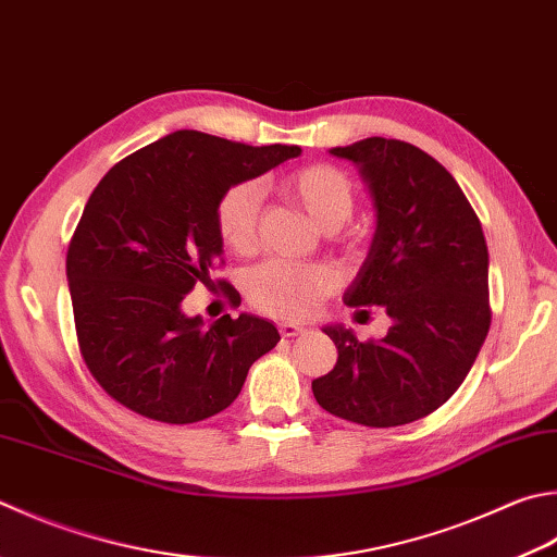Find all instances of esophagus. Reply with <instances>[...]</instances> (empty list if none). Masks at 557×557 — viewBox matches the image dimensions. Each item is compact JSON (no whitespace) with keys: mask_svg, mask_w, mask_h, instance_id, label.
Returning <instances> with one entry per match:
<instances>
[{"mask_svg":"<svg viewBox=\"0 0 557 557\" xmlns=\"http://www.w3.org/2000/svg\"><path fill=\"white\" fill-rule=\"evenodd\" d=\"M278 332H281L283 339H293V337H302V334H306L308 330L298 327V324H293V322H281Z\"/></svg>","mask_w":557,"mask_h":557,"instance_id":"esophagus-1","label":"esophagus"}]
</instances>
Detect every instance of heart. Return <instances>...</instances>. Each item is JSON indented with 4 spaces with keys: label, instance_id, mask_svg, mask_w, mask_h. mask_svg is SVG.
Segmentation results:
<instances>
[{
    "label": "heart",
    "instance_id": "heart-1",
    "mask_svg": "<svg viewBox=\"0 0 557 557\" xmlns=\"http://www.w3.org/2000/svg\"><path fill=\"white\" fill-rule=\"evenodd\" d=\"M286 194L302 206L312 223L327 230H339L351 218L356 206L354 182L332 164H310L293 172L283 182ZM261 191L255 182H237L220 194L215 203V230L220 243L237 255H247L257 245ZM346 245H359V235L346 237ZM334 278L320 264H293L271 259L245 276V293L259 312L274 318L302 320L318 310L330 296Z\"/></svg>",
    "mask_w": 557,
    "mask_h": 557
}]
</instances>
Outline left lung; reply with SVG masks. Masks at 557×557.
Listing matches in <instances>:
<instances>
[{
	"instance_id": "obj_1",
	"label": "left lung",
	"mask_w": 557,
	"mask_h": 557,
	"mask_svg": "<svg viewBox=\"0 0 557 557\" xmlns=\"http://www.w3.org/2000/svg\"><path fill=\"white\" fill-rule=\"evenodd\" d=\"M332 154L361 166L377 227L346 306L391 314L383 339L324 327L334 369L312 381L322 409L363 426H400L442 407L466 381L492 322L487 245L446 166L414 145L366 138Z\"/></svg>"
}]
</instances>
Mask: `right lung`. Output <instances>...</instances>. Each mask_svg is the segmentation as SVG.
<instances>
[{"mask_svg": "<svg viewBox=\"0 0 557 557\" xmlns=\"http://www.w3.org/2000/svg\"><path fill=\"white\" fill-rule=\"evenodd\" d=\"M298 154L296 145L176 131L94 188L67 247V281L79 354L115 403L154 422H201L235 403L249 366L278 344L255 314H223L206 330L182 302L220 267V194ZM225 296L239 306L230 283Z\"/></svg>", "mask_w": 557, "mask_h": 557, "instance_id": "obj_1", "label": "right lung"}]
</instances>
